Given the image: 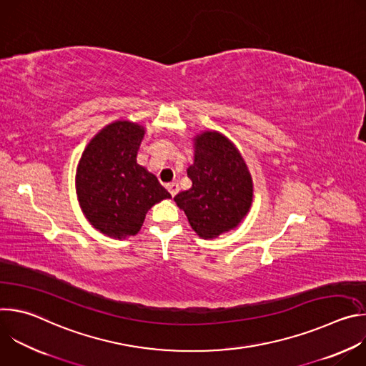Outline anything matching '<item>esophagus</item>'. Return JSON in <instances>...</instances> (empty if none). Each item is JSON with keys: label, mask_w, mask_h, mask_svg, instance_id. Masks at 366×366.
Returning <instances> with one entry per match:
<instances>
[{"label": "esophagus", "mask_w": 366, "mask_h": 366, "mask_svg": "<svg viewBox=\"0 0 366 366\" xmlns=\"http://www.w3.org/2000/svg\"><path fill=\"white\" fill-rule=\"evenodd\" d=\"M167 188H168V191L171 192V195H172V197H175V195L178 194V191H179V185H178L177 182H171V184H168V185H167Z\"/></svg>", "instance_id": "1"}]
</instances>
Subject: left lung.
Returning <instances> with one entry per match:
<instances>
[{
	"mask_svg": "<svg viewBox=\"0 0 366 366\" xmlns=\"http://www.w3.org/2000/svg\"><path fill=\"white\" fill-rule=\"evenodd\" d=\"M192 187L174 197L192 230L214 239L237 227L253 199L250 172L237 147L222 133L194 137V164L187 169Z\"/></svg>",
	"mask_w": 366,
	"mask_h": 366,
	"instance_id": "8db88e82",
	"label": "left lung"
}]
</instances>
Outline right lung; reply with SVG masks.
I'll return each mask as SVG.
<instances>
[{
  "instance_id": "1",
  "label": "right lung",
  "mask_w": 366,
  "mask_h": 366,
  "mask_svg": "<svg viewBox=\"0 0 366 366\" xmlns=\"http://www.w3.org/2000/svg\"><path fill=\"white\" fill-rule=\"evenodd\" d=\"M144 127L117 120L101 129L76 168V195L86 220L109 237L139 233L146 213L171 194L136 161Z\"/></svg>"
}]
</instances>
